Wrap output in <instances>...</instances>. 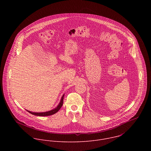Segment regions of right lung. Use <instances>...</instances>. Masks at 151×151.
<instances>
[{"mask_svg":"<svg viewBox=\"0 0 151 151\" xmlns=\"http://www.w3.org/2000/svg\"><path fill=\"white\" fill-rule=\"evenodd\" d=\"M64 95H63L62 97V99H61V101L59 104V105L55 108V109H53L52 110H50L49 111H46V112H43V113H35V112H32V111H28V110H27L28 111L29 113L32 114H34L35 116H50V115H52L56 113H57L59 110L61 108V107L63 105V99H64Z\"/></svg>","mask_w":151,"mask_h":151,"instance_id":"obj_1","label":"right lung"}]
</instances>
